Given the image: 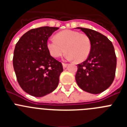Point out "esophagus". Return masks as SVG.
<instances>
[{"label":"esophagus","instance_id":"obj_1","mask_svg":"<svg viewBox=\"0 0 127 127\" xmlns=\"http://www.w3.org/2000/svg\"><path fill=\"white\" fill-rule=\"evenodd\" d=\"M67 65H68V64H65V63H63L62 64V65L64 68H65V67L67 66Z\"/></svg>","mask_w":127,"mask_h":127}]
</instances>
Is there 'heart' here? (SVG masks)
<instances>
[{
  "instance_id": "b5f03b06",
  "label": "heart",
  "mask_w": 127,
  "mask_h": 127,
  "mask_svg": "<svg viewBox=\"0 0 127 127\" xmlns=\"http://www.w3.org/2000/svg\"><path fill=\"white\" fill-rule=\"evenodd\" d=\"M55 39H50L46 42L47 49L53 58L61 57L66 51L68 60L81 62L87 59L91 52V40L85 33L65 30L57 33Z\"/></svg>"
}]
</instances>
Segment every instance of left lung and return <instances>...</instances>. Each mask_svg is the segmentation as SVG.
<instances>
[{"instance_id":"left-lung-1","label":"left lung","mask_w":127,"mask_h":127,"mask_svg":"<svg viewBox=\"0 0 127 127\" xmlns=\"http://www.w3.org/2000/svg\"><path fill=\"white\" fill-rule=\"evenodd\" d=\"M90 37L92 50L85 61L77 64L76 81L83 90L93 94L102 92L114 81L116 57L111 41L102 33L77 27Z\"/></svg>"}]
</instances>
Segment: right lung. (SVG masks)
Listing matches in <instances>:
<instances>
[{
  "mask_svg": "<svg viewBox=\"0 0 127 127\" xmlns=\"http://www.w3.org/2000/svg\"><path fill=\"white\" fill-rule=\"evenodd\" d=\"M58 27H42L23 34L15 46L13 64L17 81L26 93L43 97L57 88L64 70L62 63L50 55L48 38Z\"/></svg>",
  "mask_w": 127,
  "mask_h": 127,
  "instance_id": "right-lung-1",
  "label": "right lung"
}]
</instances>
